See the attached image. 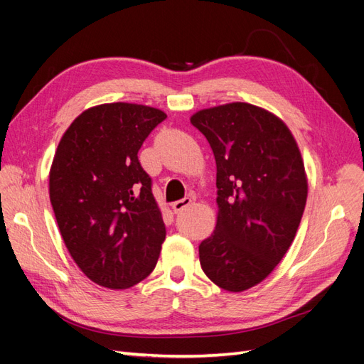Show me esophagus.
I'll return each mask as SVG.
<instances>
[{"label": "esophagus", "instance_id": "esophagus-1", "mask_svg": "<svg viewBox=\"0 0 364 364\" xmlns=\"http://www.w3.org/2000/svg\"><path fill=\"white\" fill-rule=\"evenodd\" d=\"M191 205V199L190 197H185V199H181V200H178V202H173L171 203V209L173 211L178 214V213H181V211H183V209L186 208V206H190Z\"/></svg>", "mask_w": 364, "mask_h": 364}]
</instances>
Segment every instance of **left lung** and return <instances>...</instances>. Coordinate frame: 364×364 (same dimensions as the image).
Returning <instances> with one entry per match:
<instances>
[{
  "instance_id": "obj_1",
  "label": "left lung",
  "mask_w": 364,
  "mask_h": 364,
  "mask_svg": "<svg viewBox=\"0 0 364 364\" xmlns=\"http://www.w3.org/2000/svg\"><path fill=\"white\" fill-rule=\"evenodd\" d=\"M217 165V225L199 246L206 277L228 291L267 278L293 243L306 203L301 151L289 127L249 103L191 117Z\"/></svg>"
}]
</instances>
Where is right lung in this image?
Wrapping results in <instances>:
<instances>
[{
    "label": "right lung",
    "instance_id": "right-lung-1",
    "mask_svg": "<svg viewBox=\"0 0 364 364\" xmlns=\"http://www.w3.org/2000/svg\"><path fill=\"white\" fill-rule=\"evenodd\" d=\"M167 118L132 103L87 109L65 132L50 170V200L77 266L102 287H134L155 269L165 225L138 150Z\"/></svg>",
    "mask_w": 364,
    "mask_h": 364
}]
</instances>
